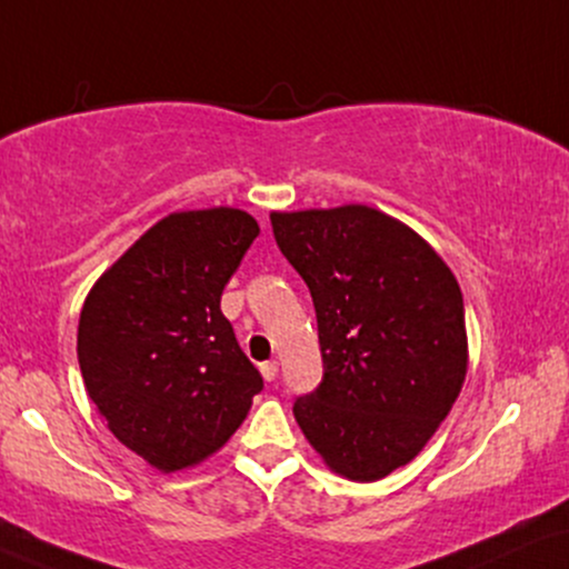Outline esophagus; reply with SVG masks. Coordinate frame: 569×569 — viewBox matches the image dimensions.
Wrapping results in <instances>:
<instances>
[{
    "mask_svg": "<svg viewBox=\"0 0 569 569\" xmlns=\"http://www.w3.org/2000/svg\"><path fill=\"white\" fill-rule=\"evenodd\" d=\"M260 372H262V378L270 383V380L278 378V362H262L260 365Z\"/></svg>",
    "mask_w": 569,
    "mask_h": 569,
    "instance_id": "obj_1",
    "label": "esophagus"
}]
</instances>
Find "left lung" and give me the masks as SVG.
Returning <instances> with one entry per match:
<instances>
[{
	"label": "left lung",
	"mask_w": 569,
	"mask_h": 569,
	"mask_svg": "<svg viewBox=\"0 0 569 569\" xmlns=\"http://www.w3.org/2000/svg\"><path fill=\"white\" fill-rule=\"evenodd\" d=\"M270 220L312 293L326 362L293 417L330 472L386 478L420 455L462 391L470 351L455 272L407 222L368 204Z\"/></svg>",
	"instance_id": "8db88e82"
}]
</instances>
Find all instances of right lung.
Listing matches in <instances>:
<instances>
[{"mask_svg": "<svg viewBox=\"0 0 569 569\" xmlns=\"http://www.w3.org/2000/svg\"><path fill=\"white\" fill-rule=\"evenodd\" d=\"M260 226L239 207L170 212L91 286L78 365L97 412L154 470L218 455L262 378L222 318L220 297Z\"/></svg>", "mask_w": 569, "mask_h": 569, "instance_id": "right-lung-1", "label": "right lung"}]
</instances>
